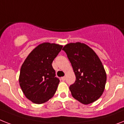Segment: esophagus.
<instances>
[{
  "mask_svg": "<svg viewBox=\"0 0 124 124\" xmlns=\"http://www.w3.org/2000/svg\"><path fill=\"white\" fill-rule=\"evenodd\" d=\"M65 79H66V77H61V80H62L63 81H64V80H65Z\"/></svg>",
  "mask_w": 124,
  "mask_h": 124,
  "instance_id": "obj_1",
  "label": "esophagus"
}]
</instances>
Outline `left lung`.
I'll use <instances>...</instances> for the list:
<instances>
[{
    "mask_svg": "<svg viewBox=\"0 0 124 124\" xmlns=\"http://www.w3.org/2000/svg\"><path fill=\"white\" fill-rule=\"evenodd\" d=\"M73 67L76 80L70 86L72 96L82 104L96 101L105 90L106 74L100 58L85 44L70 43L64 46Z\"/></svg>",
    "mask_w": 124,
    "mask_h": 124,
    "instance_id": "obj_1",
    "label": "left lung"
}]
</instances>
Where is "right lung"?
<instances>
[{
  "label": "right lung",
  "mask_w": 124,
  "mask_h": 124,
  "mask_svg": "<svg viewBox=\"0 0 124 124\" xmlns=\"http://www.w3.org/2000/svg\"><path fill=\"white\" fill-rule=\"evenodd\" d=\"M63 46L43 43L30 53L21 66L19 82L24 96L36 104H42L54 96L60 79L52 63Z\"/></svg>",
  "instance_id": "right-lung-1"
}]
</instances>
